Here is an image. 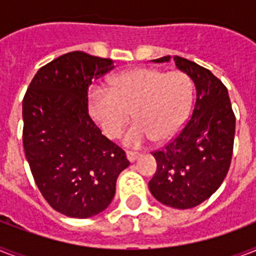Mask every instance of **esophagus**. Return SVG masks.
<instances>
[{"label": "esophagus", "instance_id": "obj_1", "mask_svg": "<svg viewBox=\"0 0 256 256\" xmlns=\"http://www.w3.org/2000/svg\"><path fill=\"white\" fill-rule=\"evenodd\" d=\"M140 154H138V152H126V156H128V160H130V162H134V160H136L138 158H140Z\"/></svg>", "mask_w": 256, "mask_h": 256}]
</instances>
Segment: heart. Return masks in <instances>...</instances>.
Segmentation results:
<instances>
[{
	"label": "heart",
	"instance_id": "b5f03b06",
	"mask_svg": "<svg viewBox=\"0 0 256 256\" xmlns=\"http://www.w3.org/2000/svg\"><path fill=\"white\" fill-rule=\"evenodd\" d=\"M194 96L191 78L183 72L140 68L118 74L110 88L96 86L88 92V112L100 132L116 138L130 118L124 144L140 148L154 138L166 142L178 136L190 114Z\"/></svg>",
	"mask_w": 256,
	"mask_h": 256
}]
</instances>
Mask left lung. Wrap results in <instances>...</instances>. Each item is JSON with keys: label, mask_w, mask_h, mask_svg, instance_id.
<instances>
[{"label": "left lung", "mask_w": 256, "mask_h": 256, "mask_svg": "<svg viewBox=\"0 0 256 256\" xmlns=\"http://www.w3.org/2000/svg\"><path fill=\"white\" fill-rule=\"evenodd\" d=\"M170 60L166 56L152 62ZM172 60L192 80L196 98L186 126L152 152L156 171L148 188L162 204L186 210L210 198L226 178L234 148L235 116L226 86L210 70L178 56Z\"/></svg>", "instance_id": "8db88e82"}]
</instances>
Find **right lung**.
I'll list each match as a JSON object with an SVG mask.
<instances>
[{"instance_id":"obj_1","label":"right lung","mask_w":256,"mask_h":256,"mask_svg":"<svg viewBox=\"0 0 256 256\" xmlns=\"http://www.w3.org/2000/svg\"><path fill=\"white\" fill-rule=\"evenodd\" d=\"M112 60L72 52L42 66L22 102L24 150L38 190L54 210L90 218L112 203L130 162L88 116V92Z\"/></svg>"}]
</instances>
